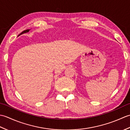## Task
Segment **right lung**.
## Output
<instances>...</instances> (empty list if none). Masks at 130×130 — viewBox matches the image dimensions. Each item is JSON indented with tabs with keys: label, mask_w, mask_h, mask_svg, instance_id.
<instances>
[{
	"label": "right lung",
	"mask_w": 130,
	"mask_h": 130,
	"mask_svg": "<svg viewBox=\"0 0 130 130\" xmlns=\"http://www.w3.org/2000/svg\"><path fill=\"white\" fill-rule=\"evenodd\" d=\"M29 30H30V29H26V30H24V31H23L22 32H21V34L19 35H19H22V34H24V33H26V32H29Z\"/></svg>",
	"instance_id": "add662e5"
}]
</instances>
